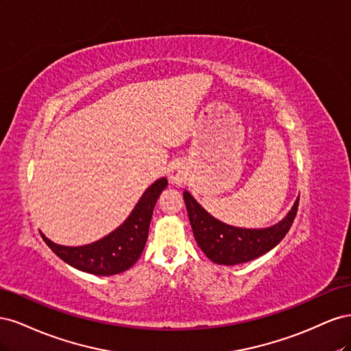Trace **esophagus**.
<instances>
[{
  "label": "esophagus",
  "mask_w": 351,
  "mask_h": 351,
  "mask_svg": "<svg viewBox=\"0 0 351 351\" xmlns=\"http://www.w3.org/2000/svg\"><path fill=\"white\" fill-rule=\"evenodd\" d=\"M186 176H187V173H186V168L183 167V165H174L173 167V169H171V174H169V180H171V183H174V184H178V186H182L183 183H184V180H186Z\"/></svg>",
  "instance_id": "esophagus-1"
}]
</instances>
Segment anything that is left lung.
Masks as SVG:
<instances>
[{
	"mask_svg": "<svg viewBox=\"0 0 351 351\" xmlns=\"http://www.w3.org/2000/svg\"><path fill=\"white\" fill-rule=\"evenodd\" d=\"M195 240L206 256L219 265H237L256 259L274 249L289 232L299 208V197L278 224L250 230L227 226L202 208L189 192L183 193Z\"/></svg>",
	"mask_w": 351,
	"mask_h": 351,
	"instance_id": "8db88e82",
	"label": "left lung"
}]
</instances>
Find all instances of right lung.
I'll return each instance as SVG.
<instances>
[{"label": "right lung", "instance_id": "1", "mask_svg": "<svg viewBox=\"0 0 351 351\" xmlns=\"http://www.w3.org/2000/svg\"><path fill=\"white\" fill-rule=\"evenodd\" d=\"M167 184L168 182L164 177L156 180L146 189L129 218L119 228L98 241L69 247L51 241L42 232L40 236L49 249L73 268L93 275H104V277L124 272L141 258L149 232L155 204Z\"/></svg>", "mask_w": 351, "mask_h": 351}]
</instances>
